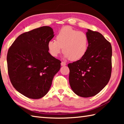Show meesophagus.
Returning a JSON list of instances; mask_svg holds the SVG:
<instances>
[{
  "label": "esophagus",
  "instance_id": "34e87169",
  "mask_svg": "<svg viewBox=\"0 0 124 124\" xmlns=\"http://www.w3.org/2000/svg\"><path fill=\"white\" fill-rule=\"evenodd\" d=\"M61 65H62V66H64V65H66V63H65V62H61Z\"/></svg>",
  "mask_w": 124,
  "mask_h": 124
}]
</instances>
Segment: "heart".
Listing matches in <instances>:
<instances>
[{"instance_id": "1", "label": "heart", "mask_w": 124, "mask_h": 124, "mask_svg": "<svg viewBox=\"0 0 124 124\" xmlns=\"http://www.w3.org/2000/svg\"><path fill=\"white\" fill-rule=\"evenodd\" d=\"M88 46V39L86 34L69 26L61 29L56 35V40H49L47 44L52 56H57L62 49L64 57L72 61L82 59L87 51Z\"/></svg>"}]
</instances>
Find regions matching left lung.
<instances>
[{
    "mask_svg": "<svg viewBox=\"0 0 124 124\" xmlns=\"http://www.w3.org/2000/svg\"><path fill=\"white\" fill-rule=\"evenodd\" d=\"M88 49L82 59L68 65L69 83L77 95H95L110 80L112 70V47L101 33L87 29Z\"/></svg>",
    "mask_w": 124,
    "mask_h": 124,
    "instance_id": "8db88e82",
    "label": "left lung"
}]
</instances>
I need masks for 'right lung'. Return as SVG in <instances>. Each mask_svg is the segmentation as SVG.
I'll list each match as a JSON object with an SVG mask.
<instances>
[{
	"label": "right lung",
	"mask_w": 124,
	"mask_h": 124,
	"mask_svg": "<svg viewBox=\"0 0 124 124\" xmlns=\"http://www.w3.org/2000/svg\"><path fill=\"white\" fill-rule=\"evenodd\" d=\"M53 30L44 26L23 33L15 39L7 55L8 72L12 85L23 95L38 99L48 93L61 62L48 52Z\"/></svg>",
	"instance_id": "add662e5"
}]
</instances>
